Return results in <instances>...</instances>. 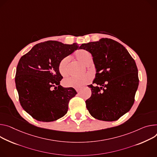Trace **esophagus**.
Returning a JSON list of instances; mask_svg holds the SVG:
<instances>
[{
    "label": "esophagus",
    "mask_w": 157,
    "mask_h": 157,
    "mask_svg": "<svg viewBox=\"0 0 157 157\" xmlns=\"http://www.w3.org/2000/svg\"><path fill=\"white\" fill-rule=\"evenodd\" d=\"M76 90L77 92H79L80 90H81V89H80V88H77V89H76Z\"/></svg>",
    "instance_id": "1"
}]
</instances>
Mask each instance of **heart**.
Here are the masks:
<instances>
[{"label": "heart", "instance_id": "1", "mask_svg": "<svg viewBox=\"0 0 157 157\" xmlns=\"http://www.w3.org/2000/svg\"><path fill=\"white\" fill-rule=\"evenodd\" d=\"M76 58L81 63L85 65H88L92 60L91 54L85 49H79L75 52ZM69 58L65 57L62 59L58 64V71L63 76H66L68 75L67 64ZM93 76L91 74L87 73L81 76H70L63 81V84L66 87L75 88H79L83 85L88 83L91 81Z\"/></svg>", "mask_w": 157, "mask_h": 157}]
</instances>
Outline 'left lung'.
<instances>
[{"label": "left lung", "mask_w": 157, "mask_h": 157, "mask_svg": "<svg viewBox=\"0 0 157 157\" xmlns=\"http://www.w3.org/2000/svg\"><path fill=\"white\" fill-rule=\"evenodd\" d=\"M79 49L89 51L96 74L91 88V96L86 101L94 118L113 121L129 111L135 101L139 79L135 61L126 48L111 39L82 44Z\"/></svg>", "instance_id": "obj_1"}]
</instances>
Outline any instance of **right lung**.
<instances>
[{
    "mask_svg": "<svg viewBox=\"0 0 157 157\" xmlns=\"http://www.w3.org/2000/svg\"><path fill=\"white\" fill-rule=\"evenodd\" d=\"M79 48L76 43L64 44L48 40L35 45L17 64L16 86L22 108L40 121H54L67 112L70 99L77 94L73 88L60 85L59 61Z\"/></svg>",
    "mask_w": 157,
    "mask_h": 157,
    "instance_id": "right-lung-1",
    "label": "right lung"
}]
</instances>
